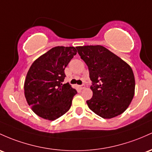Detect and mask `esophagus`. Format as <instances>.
I'll return each instance as SVG.
<instances>
[{"label": "esophagus", "instance_id": "obj_1", "mask_svg": "<svg viewBox=\"0 0 152 152\" xmlns=\"http://www.w3.org/2000/svg\"><path fill=\"white\" fill-rule=\"evenodd\" d=\"M85 87H86V86H85L84 84H83V85H81V86H80V89H85Z\"/></svg>", "mask_w": 152, "mask_h": 152}]
</instances>
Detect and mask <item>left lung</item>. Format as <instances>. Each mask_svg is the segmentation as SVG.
Here are the masks:
<instances>
[{
    "instance_id": "obj_1",
    "label": "left lung",
    "mask_w": 152,
    "mask_h": 152,
    "mask_svg": "<svg viewBox=\"0 0 152 152\" xmlns=\"http://www.w3.org/2000/svg\"><path fill=\"white\" fill-rule=\"evenodd\" d=\"M87 65L93 96L86 101L91 111L110 119L122 114L132 101L135 78L132 68L121 58L101 45L76 47Z\"/></svg>"
}]
</instances>
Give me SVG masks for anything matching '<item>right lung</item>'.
<instances>
[{"label":"right lung","instance_id":"right-lung-1","mask_svg":"<svg viewBox=\"0 0 152 152\" xmlns=\"http://www.w3.org/2000/svg\"><path fill=\"white\" fill-rule=\"evenodd\" d=\"M76 53L74 47H55L29 68L24 95L31 110L40 118L55 121L69 110L77 91L68 83L63 84L64 70Z\"/></svg>","mask_w":152,"mask_h":152}]
</instances>
